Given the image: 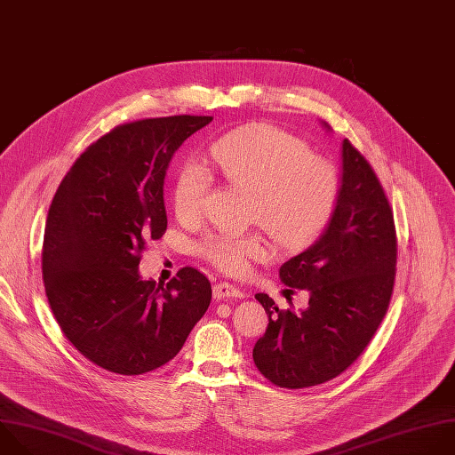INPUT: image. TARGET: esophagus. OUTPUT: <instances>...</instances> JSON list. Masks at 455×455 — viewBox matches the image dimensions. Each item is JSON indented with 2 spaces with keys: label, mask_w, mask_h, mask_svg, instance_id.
I'll list each match as a JSON object with an SVG mask.
<instances>
[{
  "label": "esophagus",
  "mask_w": 455,
  "mask_h": 455,
  "mask_svg": "<svg viewBox=\"0 0 455 455\" xmlns=\"http://www.w3.org/2000/svg\"><path fill=\"white\" fill-rule=\"evenodd\" d=\"M212 294H214L216 299H223V298H243V296H244V292H243L239 287H235V285H232V283H228V282L214 283Z\"/></svg>",
  "instance_id": "obj_1"
}]
</instances>
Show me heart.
<instances>
[{
  "instance_id": "heart-1",
  "label": "heart",
  "mask_w": 455,
  "mask_h": 455,
  "mask_svg": "<svg viewBox=\"0 0 455 455\" xmlns=\"http://www.w3.org/2000/svg\"><path fill=\"white\" fill-rule=\"evenodd\" d=\"M209 172L250 191V220L259 221L282 248L309 243L327 225L338 200L332 164L313 156L304 140L271 124L230 132L211 146L204 168L189 164L179 173L173 207L182 221L200 218L211 191ZM202 251L221 271L241 275L250 260L264 259L267 248L259 232L212 234Z\"/></svg>"
}]
</instances>
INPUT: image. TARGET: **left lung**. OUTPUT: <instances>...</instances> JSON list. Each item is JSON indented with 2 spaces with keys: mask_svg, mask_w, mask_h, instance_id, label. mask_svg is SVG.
Returning a JSON list of instances; mask_svg holds the SVG:
<instances>
[{
  "mask_svg": "<svg viewBox=\"0 0 455 455\" xmlns=\"http://www.w3.org/2000/svg\"><path fill=\"white\" fill-rule=\"evenodd\" d=\"M341 159L329 227L278 271L285 285L309 292V306L280 311L267 294H255L269 323L253 347V363L278 387H311L341 375L364 352L389 307L396 273L393 211L375 172L348 139Z\"/></svg>",
  "mask_w": 455,
  "mask_h": 455,
  "instance_id": "1",
  "label": "left lung"
}]
</instances>
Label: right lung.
I'll return each instance as SVG.
<instances>
[{"mask_svg": "<svg viewBox=\"0 0 455 455\" xmlns=\"http://www.w3.org/2000/svg\"><path fill=\"white\" fill-rule=\"evenodd\" d=\"M211 116L119 124L60 182L44 228L43 280L53 316L96 366L142 375L170 363L209 309V278L186 266L142 280L140 253L168 228L164 179L175 151Z\"/></svg>", "mask_w": 455, "mask_h": 455, "instance_id": "add662e5", "label": "right lung"}]
</instances>
